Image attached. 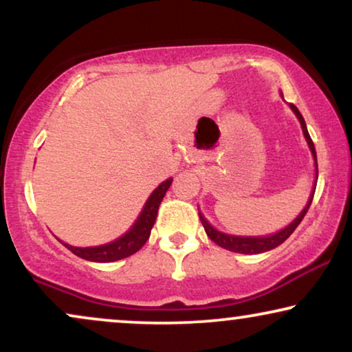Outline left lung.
Masks as SVG:
<instances>
[{
    "label": "left lung",
    "instance_id": "left-lung-1",
    "mask_svg": "<svg viewBox=\"0 0 352 352\" xmlns=\"http://www.w3.org/2000/svg\"><path fill=\"white\" fill-rule=\"evenodd\" d=\"M280 96H282V99H283V94L282 93H280ZM288 107L292 109V112L295 113V117L298 118V122H300V124H301L302 134H305L307 147H309L312 160H314L316 179H314V184H312V190H311V194H309V199H307L305 208L300 211V214H298L296 218L293 219L290 224L285 226V228L280 229V230H277V232H272V234H267V235H234V234L223 232V230H218L216 228H213V226L210 224V221L206 219L205 216H204V213H201V211L199 210L200 221H201V224H204L206 235H208V237L213 240L216 245H219V247L229 250V252L242 253V254H258V253L269 252V250H274L276 247H278V245H280V243L285 242L288 237H290V235L293 234V230L298 228V224L301 223L302 218H305V214L307 213V210H309L312 197H314V192H316V184H317V155H316V147H314V142H312V139L309 136V133H307L306 122H305V118H302V115L300 113V110H298L293 104H288Z\"/></svg>",
    "mask_w": 352,
    "mask_h": 352
}]
</instances>
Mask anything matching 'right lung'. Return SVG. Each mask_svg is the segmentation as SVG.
Instances as JSON below:
<instances>
[{"label": "right lung", "instance_id": "right-lung-1", "mask_svg": "<svg viewBox=\"0 0 352 352\" xmlns=\"http://www.w3.org/2000/svg\"><path fill=\"white\" fill-rule=\"evenodd\" d=\"M173 182V177H168L166 181H163L155 190L148 195V199L144 204L141 213H139L138 219L134 221V224L124 232L122 237L112 240V242L98 245V247H74L65 242L64 247L70 250L72 253L76 256L86 259V261L93 263H113L118 259L128 258L139 252L144 247V243L147 242L151 237V230L155 224L158 206H160L163 197H165L166 190L170 189Z\"/></svg>", "mask_w": 352, "mask_h": 352}]
</instances>
